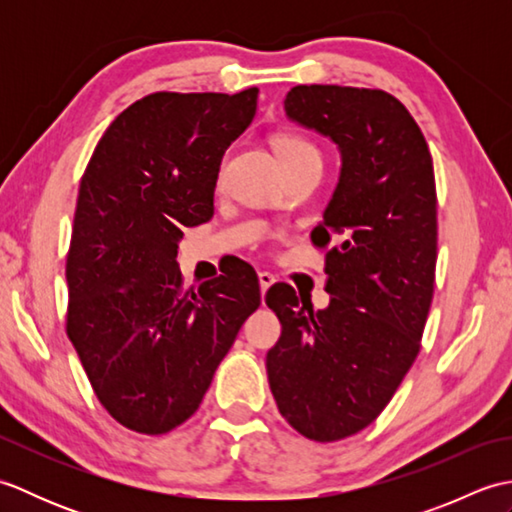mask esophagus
<instances>
[{
  "label": "esophagus",
  "instance_id": "1",
  "mask_svg": "<svg viewBox=\"0 0 512 512\" xmlns=\"http://www.w3.org/2000/svg\"><path fill=\"white\" fill-rule=\"evenodd\" d=\"M257 277H259V288H262V299H264V297H266V292H268V288L275 284V277L270 275V273H259Z\"/></svg>",
  "mask_w": 512,
  "mask_h": 512
}]
</instances>
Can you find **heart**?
Instances as JSON below:
<instances>
[{"mask_svg":"<svg viewBox=\"0 0 512 512\" xmlns=\"http://www.w3.org/2000/svg\"><path fill=\"white\" fill-rule=\"evenodd\" d=\"M273 147L286 173L308 167H323V156L317 145H312L308 138L299 134H277L273 138Z\"/></svg>","mask_w":512,"mask_h":512,"instance_id":"obj_1","label":"heart"}]
</instances>
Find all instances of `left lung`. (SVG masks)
Returning <instances> with one entry per match:
<instances>
[{
  "instance_id": "8db88e82",
  "label": "left lung",
  "mask_w": 512,
  "mask_h": 512,
  "mask_svg": "<svg viewBox=\"0 0 512 512\" xmlns=\"http://www.w3.org/2000/svg\"><path fill=\"white\" fill-rule=\"evenodd\" d=\"M292 123L341 151V173L314 246L330 303L312 310L288 284L266 292L281 336L266 354L279 413L301 436H354L387 407L420 350L438 257L436 178L427 140L383 90L297 85Z\"/></svg>"
}]
</instances>
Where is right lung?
I'll return each mask as SVG.
<instances>
[{
    "instance_id": "1",
    "label": "right lung",
    "mask_w": 512,
    "mask_h": 512,
    "mask_svg": "<svg viewBox=\"0 0 512 512\" xmlns=\"http://www.w3.org/2000/svg\"><path fill=\"white\" fill-rule=\"evenodd\" d=\"M257 94H149L107 127L81 178L68 336L96 398L132 431L160 436L191 418L262 303L246 262L195 292L176 262L182 228L213 217L224 151L253 123Z\"/></svg>"
}]
</instances>
